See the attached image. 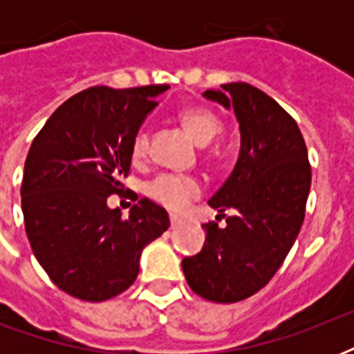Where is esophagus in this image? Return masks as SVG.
Returning <instances> with one entry per match:
<instances>
[{"label": "esophagus", "instance_id": "obj_1", "mask_svg": "<svg viewBox=\"0 0 354 354\" xmlns=\"http://www.w3.org/2000/svg\"><path fill=\"white\" fill-rule=\"evenodd\" d=\"M178 224H180V221H178L176 216H171V230H176Z\"/></svg>", "mask_w": 354, "mask_h": 354}]
</instances>
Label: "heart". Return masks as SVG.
I'll list each match as a JSON object with an SVG mask.
<instances>
[{"mask_svg":"<svg viewBox=\"0 0 354 354\" xmlns=\"http://www.w3.org/2000/svg\"><path fill=\"white\" fill-rule=\"evenodd\" d=\"M180 121L185 132L198 145H207L221 133L222 122L215 113L205 108H187L180 113ZM132 158L136 161L143 160L149 152V133L138 130L130 147ZM147 194L156 204L165 207L171 213H182L189 204L202 194V185L196 178L182 174H160L152 182L147 183Z\"/></svg>","mask_w":354,"mask_h":354,"instance_id":"b5f03b06","label":"heart"}]
</instances>
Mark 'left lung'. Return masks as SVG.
<instances>
[{
    "label": "left lung",
    "mask_w": 354,
    "mask_h": 354,
    "mask_svg": "<svg viewBox=\"0 0 354 354\" xmlns=\"http://www.w3.org/2000/svg\"><path fill=\"white\" fill-rule=\"evenodd\" d=\"M232 108L241 150L232 174L209 200L218 222L204 224V248L182 261L194 294L235 303L253 296L279 270L305 218L310 165L297 122L264 91L246 82L204 91Z\"/></svg>",
    "instance_id": "obj_1"
}]
</instances>
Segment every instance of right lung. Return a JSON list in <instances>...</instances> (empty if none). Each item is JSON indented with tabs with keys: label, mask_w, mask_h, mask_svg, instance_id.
<instances>
[{
	"label": "right lung",
	"mask_w": 354,
	"mask_h": 354,
	"mask_svg": "<svg viewBox=\"0 0 354 354\" xmlns=\"http://www.w3.org/2000/svg\"><path fill=\"white\" fill-rule=\"evenodd\" d=\"M167 84L93 86L64 102L30 145L21 211L32 253L55 285L82 301H106L139 274L143 248L171 226L149 198L121 218L108 196L121 193L132 139Z\"/></svg>",
	"instance_id": "1"
}]
</instances>
